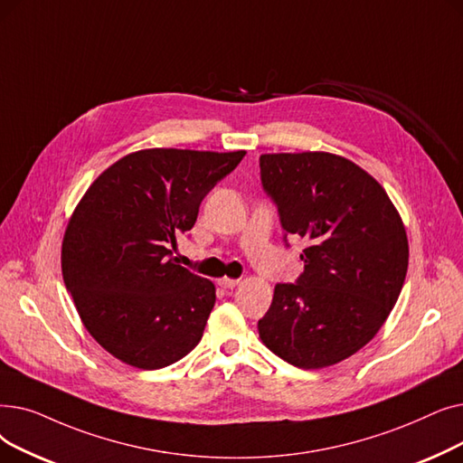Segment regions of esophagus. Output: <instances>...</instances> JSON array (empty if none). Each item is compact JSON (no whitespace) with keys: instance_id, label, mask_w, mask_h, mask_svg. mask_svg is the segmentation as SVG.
I'll list each match as a JSON object with an SVG mask.
<instances>
[{"instance_id":"obj_1","label":"esophagus","mask_w":463,"mask_h":463,"mask_svg":"<svg viewBox=\"0 0 463 463\" xmlns=\"http://www.w3.org/2000/svg\"><path fill=\"white\" fill-rule=\"evenodd\" d=\"M218 284L222 286V288H235V286L239 284V279H230V277H222L218 279Z\"/></svg>"}]
</instances>
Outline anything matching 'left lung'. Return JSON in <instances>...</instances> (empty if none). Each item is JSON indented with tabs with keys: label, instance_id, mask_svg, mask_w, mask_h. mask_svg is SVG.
I'll use <instances>...</instances> for the list:
<instances>
[{
	"label": "left lung",
	"instance_id": "left-lung-1",
	"mask_svg": "<svg viewBox=\"0 0 463 463\" xmlns=\"http://www.w3.org/2000/svg\"><path fill=\"white\" fill-rule=\"evenodd\" d=\"M260 169L282 228L305 243V269L296 284L275 286L260 339L301 369L339 364L377 335L400 298L403 220L386 190L337 154H261Z\"/></svg>",
	"mask_w": 463,
	"mask_h": 463
}]
</instances>
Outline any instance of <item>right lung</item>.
<instances>
[{"mask_svg":"<svg viewBox=\"0 0 463 463\" xmlns=\"http://www.w3.org/2000/svg\"><path fill=\"white\" fill-rule=\"evenodd\" d=\"M245 154L137 150L80 197L61 241V275L88 334L117 360L162 369L202 341L214 284L179 266L171 247Z\"/></svg>","mask_w":463,"mask_h":463,"instance_id":"add662e5","label":"right lung"}]
</instances>
